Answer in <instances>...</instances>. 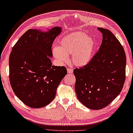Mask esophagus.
<instances>
[{
	"label": "esophagus",
	"instance_id": "obj_1",
	"mask_svg": "<svg viewBox=\"0 0 133 133\" xmlns=\"http://www.w3.org/2000/svg\"><path fill=\"white\" fill-rule=\"evenodd\" d=\"M73 69L69 68V69H67V73H68L71 74V73H73Z\"/></svg>",
	"mask_w": 133,
	"mask_h": 133
}]
</instances>
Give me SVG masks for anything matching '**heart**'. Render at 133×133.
Masks as SVG:
<instances>
[{
  "label": "heart",
  "mask_w": 133,
  "mask_h": 133,
  "mask_svg": "<svg viewBox=\"0 0 133 133\" xmlns=\"http://www.w3.org/2000/svg\"><path fill=\"white\" fill-rule=\"evenodd\" d=\"M59 46H54L52 53L60 62H65L67 55L71 54L73 63L82 67L88 64L96 48L95 41L82 32H75L65 36L59 42Z\"/></svg>",
  "instance_id": "1"
}]
</instances>
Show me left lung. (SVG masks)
<instances>
[{
	"label": "left lung",
	"mask_w": 133,
	"mask_h": 133,
	"mask_svg": "<svg viewBox=\"0 0 133 133\" xmlns=\"http://www.w3.org/2000/svg\"><path fill=\"white\" fill-rule=\"evenodd\" d=\"M102 34L98 52L82 68L74 70L75 91L81 103L91 109H101L119 95L125 81L126 56L124 50L109 30L98 28Z\"/></svg>",
	"instance_id": "left-lung-1"
}]
</instances>
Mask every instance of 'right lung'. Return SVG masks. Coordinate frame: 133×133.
<instances>
[{
    "label": "right lung",
    "instance_id": "obj_1",
    "mask_svg": "<svg viewBox=\"0 0 133 133\" xmlns=\"http://www.w3.org/2000/svg\"><path fill=\"white\" fill-rule=\"evenodd\" d=\"M62 31L60 26L47 31L30 29L12 48L10 83L17 98L29 107L40 108L51 102L67 74L66 67L52 66L50 60L52 43Z\"/></svg>",
    "mask_w": 133,
    "mask_h": 133
}]
</instances>
